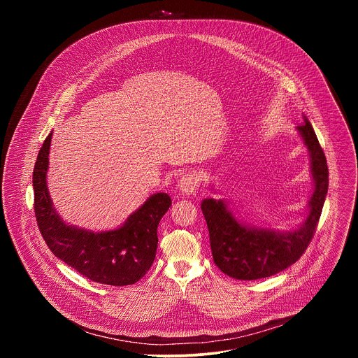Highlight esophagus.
Wrapping results in <instances>:
<instances>
[{
  "label": "esophagus",
  "instance_id": "esophagus-1",
  "mask_svg": "<svg viewBox=\"0 0 358 358\" xmlns=\"http://www.w3.org/2000/svg\"><path fill=\"white\" fill-rule=\"evenodd\" d=\"M178 189L182 195H194L198 189V177L195 173L189 171L181 176L178 181Z\"/></svg>",
  "mask_w": 358,
  "mask_h": 358
}]
</instances>
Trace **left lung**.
Listing matches in <instances>:
<instances>
[{
    "mask_svg": "<svg viewBox=\"0 0 358 358\" xmlns=\"http://www.w3.org/2000/svg\"><path fill=\"white\" fill-rule=\"evenodd\" d=\"M303 120L296 130L309 150L315 188L308 202V215L297 228L279 231L248 225L234 215L225 199L206 198L201 202L214 262L234 279L257 280L285 271L301 257L316 232L329 188V169L309 119L303 116Z\"/></svg>",
    "mask_w": 358,
    "mask_h": 358,
    "instance_id": "1",
    "label": "left lung"
}]
</instances>
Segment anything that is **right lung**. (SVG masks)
<instances>
[{
    "label": "right lung",
    "mask_w": 358,
    "mask_h": 358,
    "mask_svg": "<svg viewBox=\"0 0 358 358\" xmlns=\"http://www.w3.org/2000/svg\"><path fill=\"white\" fill-rule=\"evenodd\" d=\"M50 140L52 133L38 152L32 176L35 217L50 252L93 282L112 286L138 282L156 258L157 227L171 207L170 195L152 194L122 227L112 231L93 232L68 225L55 211L46 185Z\"/></svg>",
    "instance_id": "add662e5"
}]
</instances>
